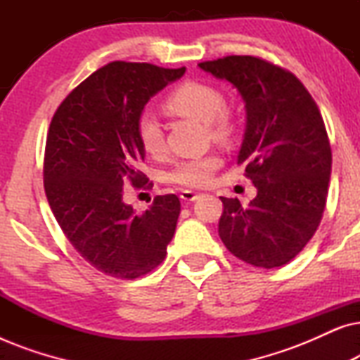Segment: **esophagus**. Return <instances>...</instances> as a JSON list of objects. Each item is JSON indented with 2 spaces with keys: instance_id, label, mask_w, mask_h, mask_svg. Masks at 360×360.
<instances>
[{
  "instance_id": "1",
  "label": "esophagus",
  "mask_w": 360,
  "mask_h": 360,
  "mask_svg": "<svg viewBox=\"0 0 360 360\" xmlns=\"http://www.w3.org/2000/svg\"><path fill=\"white\" fill-rule=\"evenodd\" d=\"M180 198L184 201H195L196 198H198V193H196V191H191V190H184L180 193Z\"/></svg>"
}]
</instances>
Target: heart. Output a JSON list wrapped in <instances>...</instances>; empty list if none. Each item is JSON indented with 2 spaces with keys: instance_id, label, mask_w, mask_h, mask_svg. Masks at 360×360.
Masks as SVG:
<instances>
[{
  "instance_id": "heart-1",
  "label": "heart",
  "mask_w": 360,
  "mask_h": 360,
  "mask_svg": "<svg viewBox=\"0 0 360 360\" xmlns=\"http://www.w3.org/2000/svg\"><path fill=\"white\" fill-rule=\"evenodd\" d=\"M224 95L216 86L203 82H185L167 95L164 110L174 116L203 122L216 141H228L234 132V121L224 108ZM136 132L147 154H160L164 149V132L157 120L150 115H142L137 120ZM219 165V157L214 154L193 157L179 162L167 179L179 186L201 188L210 185Z\"/></svg>"
}]
</instances>
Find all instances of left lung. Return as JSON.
<instances>
[{
	"mask_svg": "<svg viewBox=\"0 0 360 360\" xmlns=\"http://www.w3.org/2000/svg\"><path fill=\"white\" fill-rule=\"evenodd\" d=\"M198 65L243 96L248 121L238 164L257 188L248 208L219 196V238L245 264L282 267L313 238L326 206L333 155L321 112L292 72L259 57Z\"/></svg>",
	"mask_w": 360,
	"mask_h": 360,
	"instance_id": "8db88e82",
	"label": "left lung"
}]
</instances>
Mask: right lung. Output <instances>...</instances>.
<instances>
[{"label":"right lung","mask_w":360,"mask_h":360,"mask_svg":"<svg viewBox=\"0 0 360 360\" xmlns=\"http://www.w3.org/2000/svg\"><path fill=\"white\" fill-rule=\"evenodd\" d=\"M185 73L152 63L111 62L57 108L44 155V188L63 234L100 272L134 280L164 262L180 214L176 195H159L136 214L122 200L127 184L149 179L137 120L147 101Z\"/></svg>","instance_id":"1"}]
</instances>
